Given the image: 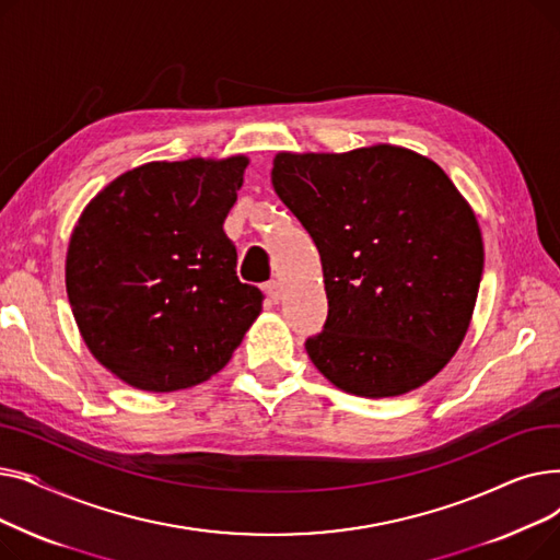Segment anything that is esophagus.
Instances as JSON below:
<instances>
[{"label":"esophagus","instance_id":"obj_1","mask_svg":"<svg viewBox=\"0 0 560 560\" xmlns=\"http://www.w3.org/2000/svg\"><path fill=\"white\" fill-rule=\"evenodd\" d=\"M265 292H268V298L277 304L281 300V283L279 281H270L268 285H265Z\"/></svg>","mask_w":560,"mask_h":560}]
</instances>
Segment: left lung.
Here are the masks:
<instances>
[{"mask_svg": "<svg viewBox=\"0 0 560 560\" xmlns=\"http://www.w3.org/2000/svg\"><path fill=\"white\" fill-rule=\"evenodd\" d=\"M272 186L319 252L329 315L313 365L359 397L427 384L460 347L483 241L443 167L404 147L275 156Z\"/></svg>", "mask_w": 560, "mask_h": 560, "instance_id": "obj_1", "label": "left lung"}]
</instances>
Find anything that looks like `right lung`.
<instances>
[{
  "mask_svg": "<svg viewBox=\"0 0 560 560\" xmlns=\"http://www.w3.org/2000/svg\"><path fill=\"white\" fill-rule=\"evenodd\" d=\"M247 156L154 161L85 206L66 258L72 315L91 354L125 384L172 393L209 381L258 317L222 229Z\"/></svg>",
  "mask_w": 560,
  "mask_h": 560,
  "instance_id": "right-lung-1",
  "label": "right lung"
}]
</instances>
